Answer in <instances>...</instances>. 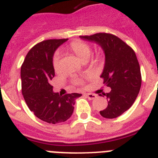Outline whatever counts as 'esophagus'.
Returning a JSON list of instances; mask_svg holds the SVG:
<instances>
[{
    "instance_id": "34e87169",
    "label": "esophagus",
    "mask_w": 158,
    "mask_h": 158,
    "mask_svg": "<svg viewBox=\"0 0 158 158\" xmlns=\"http://www.w3.org/2000/svg\"><path fill=\"white\" fill-rule=\"evenodd\" d=\"M85 96L89 100H94L95 98H97V95L93 94V93H86Z\"/></svg>"
}]
</instances>
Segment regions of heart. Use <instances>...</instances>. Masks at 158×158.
Instances as JSON below:
<instances>
[{
	"label": "heart",
	"instance_id": "b5f03b06",
	"mask_svg": "<svg viewBox=\"0 0 158 158\" xmlns=\"http://www.w3.org/2000/svg\"><path fill=\"white\" fill-rule=\"evenodd\" d=\"M70 48L75 52V54L79 57L82 60L86 57H89L91 54V47L88 44L83 41H74L70 44ZM61 53L60 52H57L53 56L52 58V66L54 68L55 71H59L61 70ZM74 83L77 85H83L84 83L83 79L76 78L74 79Z\"/></svg>",
	"mask_w": 158,
	"mask_h": 158
}]
</instances>
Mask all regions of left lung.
I'll list each match as a JSON object with an SVG mask.
<instances>
[{"mask_svg": "<svg viewBox=\"0 0 158 158\" xmlns=\"http://www.w3.org/2000/svg\"><path fill=\"white\" fill-rule=\"evenodd\" d=\"M80 38L98 44L106 55L101 77L111 91L102 93L107 98L108 106L100 114L106 118L120 116L132 106L141 87L140 67L135 52L127 44L110 33L80 35Z\"/></svg>", "mask_w": 158, "mask_h": 158, "instance_id": "8db88e82", "label": "left lung"}]
</instances>
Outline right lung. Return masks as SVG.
Segmentation results:
<instances>
[{"label":"right lung","mask_w":158,"mask_h":158,"mask_svg":"<svg viewBox=\"0 0 158 158\" xmlns=\"http://www.w3.org/2000/svg\"><path fill=\"white\" fill-rule=\"evenodd\" d=\"M67 39H52L36 44L26 56L21 66L22 93L28 108L48 123L66 122L74 111L79 93L59 95L50 82L55 76L52 57L55 50Z\"/></svg>","instance_id":"1"}]
</instances>
